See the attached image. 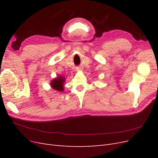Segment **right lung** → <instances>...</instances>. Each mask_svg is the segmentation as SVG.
I'll use <instances>...</instances> for the list:
<instances>
[{
	"mask_svg": "<svg viewBox=\"0 0 158 158\" xmlns=\"http://www.w3.org/2000/svg\"><path fill=\"white\" fill-rule=\"evenodd\" d=\"M64 77H63V76H59V78L52 80V82L51 83L52 88L56 90L60 91V92H63L64 89L63 82H64Z\"/></svg>",
	"mask_w": 158,
	"mask_h": 158,
	"instance_id": "1",
	"label": "right lung"
}]
</instances>
